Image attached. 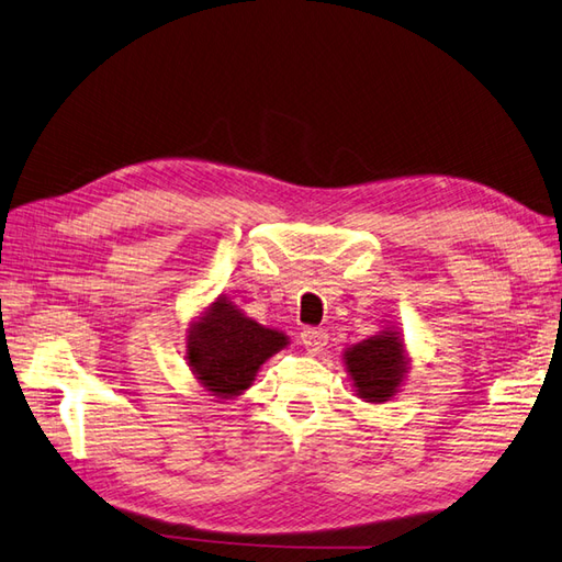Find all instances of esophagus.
Returning <instances> with one entry per match:
<instances>
[{"label": "esophagus", "mask_w": 562, "mask_h": 562, "mask_svg": "<svg viewBox=\"0 0 562 562\" xmlns=\"http://www.w3.org/2000/svg\"><path fill=\"white\" fill-rule=\"evenodd\" d=\"M328 340V334L324 331V328H314V326H307L303 334H300V344L305 346L307 352H319L324 350Z\"/></svg>", "instance_id": "obj_1"}]
</instances>
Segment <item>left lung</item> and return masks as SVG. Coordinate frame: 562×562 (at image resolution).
Instances as JSON below:
<instances>
[{
    "mask_svg": "<svg viewBox=\"0 0 562 562\" xmlns=\"http://www.w3.org/2000/svg\"><path fill=\"white\" fill-rule=\"evenodd\" d=\"M344 364L364 403H386L401 391L409 358L401 334L389 326L386 331L346 348Z\"/></svg>",
    "mask_w": 562,
    "mask_h": 562,
    "instance_id": "left-lung-1",
    "label": "left lung"
}]
</instances>
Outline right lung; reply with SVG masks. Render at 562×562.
I'll return each mask as SVG.
<instances>
[{
  "instance_id": "obj_1",
  "label": "right lung",
  "mask_w": 562,
  "mask_h": 562,
  "mask_svg": "<svg viewBox=\"0 0 562 562\" xmlns=\"http://www.w3.org/2000/svg\"><path fill=\"white\" fill-rule=\"evenodd\" d=\"M186 360L195 379L222 401L236 398L271 355L289 346V336L267 328L218 295L188 328Z\"/></svg>"
}]
</instances>
